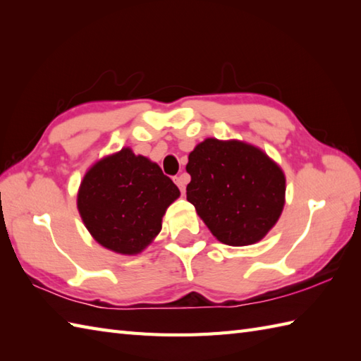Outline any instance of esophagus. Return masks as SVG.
<instances>
[{
	"label": "esophagus",
	"instance_id": "esophagus-1",
	"mask_svg": "<svg viewBox=\"0 0 361 361\" xmlns=\"http://www.w3.org/2000/svg\"><path fill=\"white\" fill-rule=\"evenodd\" d=\"M173 181L176 183V186L180 188V190H181V194H185V190H186V176L185 175H180V176H175L173 178Z\"/></svg>",
	"mask_w": 361,
	"mask_h": 361
}]
</instances>
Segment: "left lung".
<instances>
[{
  "label": "left lung",
  "instance_id": "left-lung-1",
  "mask_svg": "<svg viewBox=\"0 0 361 361\" xmlns=\"http://www.w3.org/2000/svg\"><path fill=\"white\" fill-rule=\"evenodd\" d=\"M188 202L221 243L259 242L278 221L286 176L262 150L209 137L190 152Z\"/></svg>",
  "mask_w": 361,
  "mask_h": 361
}]
</instances>
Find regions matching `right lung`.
I'll return each instance as SVG.
<instances>
[{"label":"right lung","mask_w":361,"mask_h":361,"mask_svg":"<svg viewBox=\"0 0 361 361\" xmlns=\"http://www.w3.org/2000/svg\"><path fill=\"white\" fill-rule=\"evenodd\" d=\"M178 195V188L158 164L122 149L83 176L78 208L102 247L136 255L161 231V219Z\"/></svg>","instance_id":"1"}]
</instances>
